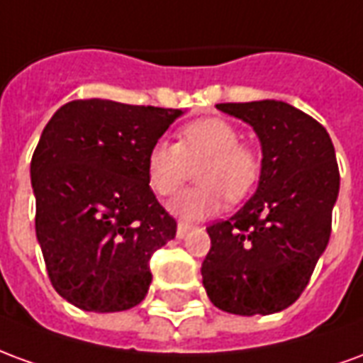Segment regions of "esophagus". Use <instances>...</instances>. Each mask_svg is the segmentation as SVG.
I'll return each instance as SVG.
<instances>
[{
	"label": "esophagus",
	"instance_id": "34e87169",
	"mask_svg": "<svg viewBox=\"0 0 363 363\" xmlns=\"http://www.w3.org/2000/svg\"><path fill=\"white\" fill-rule=\"evenodd\" d=\"M190 229H192V225H189V223H179V225H177V237H179V239H182V237L186 235V233H189Z\"/></svg>",
	"mask_w": 363,
	"mask_h": 363
}]
</instances>
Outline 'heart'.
<instances>
[{
  "label": "heart",
  "instance_id": "b5f03b06",
  "mask_svg": "<svg viewBox=\"0 0 363 363\" xmlns=\"http://www.w3.org/2000/svg\"><path fill=\"white\" fill-rule=\"evenodd\" d=\"M196 169L198 186L169 200V212L186 221L206 220L220 212L223 198L243 200L259 182L260 157L241 143V134L223 118H200L181 128L179 143L157 140L145 161L147 182L157 196H169Z\"/></svg>",
  "mask_w": 363,
  "mask_h": 363
}]
</instances>
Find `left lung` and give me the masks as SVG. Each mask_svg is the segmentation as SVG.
I'll use <instances>...</instances> for the list:
<instances>
[{
  "label": "left lung",
  "instance_id": "obj_1",
  "mask_svg": "<svg viewBox=\"0 0 363 363\" xmlns=\"http://www.w3.org/2000/svg\"><path fill=\"white\" fill-rule=\"evenodd\" d=\"M216 106L252 126L262 169L243 208L208 228L202 284L221 311L278 313L301 296L327 249L340 189L335 145L317 120L281 101Z\"/></svg>",
  "mask_w": 363,
  "mask_h": 363
}]
</instances>
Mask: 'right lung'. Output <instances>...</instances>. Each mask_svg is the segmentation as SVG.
<instances>
[{
  "label": "right lung",
  "mask_w": 363,
  "mask_h": 363,
  "mask_svg": "<svg viewBox=\"0 0 363 363\" xmlns=\"http://www.w3.org/2000/svg\"><path fill=\"white\" fill-rule=\"evenodd\" d=\"M181 114L87 99L64 104L43 130L30 161L36 239L54 289L83 311L140 303L151 255L177 235L145 161Z\"/></svg>",
  "instance_id": "1"
}]
</instances>
